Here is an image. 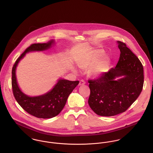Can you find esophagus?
Wrapping results in <instances>:
<instances>
[{
    "label": "esophagus",
    "instance_id": "obj_1",
    "mask_svg": "<svg viewBox=\"0 0 153 153\" xmlns=\"http://www.w3.org/2000/svg\"><path fill=\"white\" fill-rule=\"evenodd\" d=\"M85 84V82L84 81V80H81L80 82H79V86H81V85H83Z\"/></svg>",
    "mask_w": 153,
    "mask_h": 153
}]
</instances>
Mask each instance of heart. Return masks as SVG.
Instances as JSON below:
<instances>
[{
	"instance_id": "1",
	"label": "heart",
	"mask_w": 153,
	"mask_h": 153,
	"mask_svg": "<svg viewBox=\"0 0 153 153\" xmlns=\"http://www.w3.org/2000/svg\"><path fill=\"white\" fill-rule=\"evenodd\" d=\"M104 54L102 49H97L89 54L86 59L77 63L78 67L81 69H88L96 65L92 74L94 76H99L105 72L110 62L109 56Z\"/></svg>"
}]
</instances>
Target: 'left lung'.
Here are the masks:
<instances>
[{"instance_id": "obj_1", "label": "left lung", "mask_w": 153, "mask_h": 153, "mask_svg": "<svg viewBox=\"0 0 153 153\" xmlns=\"http://www.w3.org/2000/svg\"><path fill=\"white\" fill-rule=\"evenodd\" d=\"M117 42L121 53L116 66L101 78L88 81L91 91L89 105L100 116L111 117L126 111L143 89L142 64L126 44Z\"/></svg>"}]
</instances>
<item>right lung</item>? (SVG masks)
I'll use <instances>...</instances> for the list:
<instances>
[{"instance_id":"right-lung-1","label":"right lung","mask_w":153,"mask_h":153,"mask_svg":"<svg viewBox=\"0 0 153 153\" xmlns=\"http://www.w3.org/2000/svg\"><path fill=\"white\" fill-rule=\"evenodd\" d=\"M55 44V41L52 39L47 43L31 45L18 58L12 68V85L16 101L27 113L39 118H51L58 115L65 105L69 94L79 82L71 81L60 78L55 86L46 93L31 97L23 93L19 87L16 75V68L27 53L46 51L51 48Z\"/></svg>"}]
</instances>
